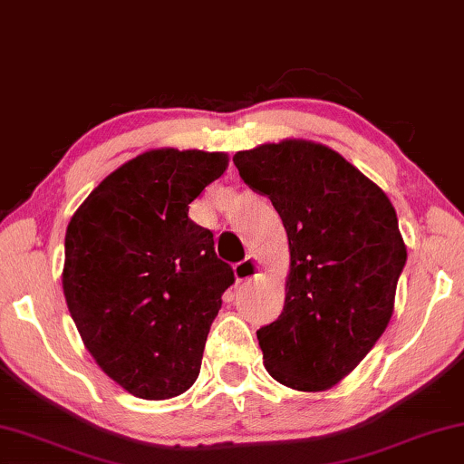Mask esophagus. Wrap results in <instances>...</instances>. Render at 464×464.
Segmentation results:
<instances>
[{
  "instance_id": "34e87169",
  "label": "esophagus",
  "mask_w": 464,
  "mask_h": 464,
  "mask_svg": "<svg viewBox=\"0 0 464 464\" xmlns=\"http://www.w3.org/2000/svg\"><path fill=\"white\" fill-rule=\"evenodd\" d=\"M262 272V264L260 260L256 258V256H249L247 260L239 262L237 266H235V278H237L239 283H252L254 278H258Z\"/></svg>"
}]
</instances>
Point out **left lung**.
<instances>
[{
  "label": "left lung",
  "instance_id": "left-lung-1",
  "mask_svg": "<svg viewBox=\"0 0 464 464\" xmlns=\"http://www.w3.org/2000/svg\"><path fill=\"white\" fill-rule=\"evenodd\" d=\"M233 163L270 198L289 239L285 307L256 333L264 367L293 391H328L392 318L407 262L394 206L347 159L312 140L260 144Z\"/></svg>",
  "mask_w": 464,
  "mask_h": 464
}]
</instances>
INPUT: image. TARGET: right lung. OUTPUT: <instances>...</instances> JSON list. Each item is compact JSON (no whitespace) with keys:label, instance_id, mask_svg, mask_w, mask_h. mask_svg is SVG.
Masks as SVG:
<instances>
[{"label":"right lung","instance_id":"right-lung-1","mask_svg":"<svg viewBox=\"0 0 464 464\" xmlns=\"http://www.w3.org/2000/svg\"><path fill=\"white\" fill-rule=\"evenodd\" d=\"M227 165L225 152L138 154L88 194L65 231L72 320L101 370L138 399H173L200 373L235 276L188 210Z\"/></svg>","mask_w":464,"mask_h":464}]
</instances>
